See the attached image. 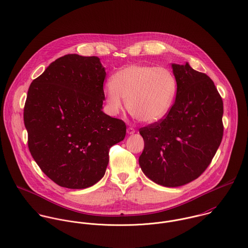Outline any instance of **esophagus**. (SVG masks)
<instances>
[{"label":"esophagus","mask_w":248,"mask_h":248,"mask_svg":"<svg viewBox=\"0 0 248 248\" xmlns=\"http://www.w3.org/2000/svg\"><path fill=\"white\" fill-rule=\"evenodd\" d=\"M135 133H136V130H135L134 128L130 127V128L127 129V134H128V135H134Z\"/></svg>","instance_id":"esophagus-1"}]
</instances>
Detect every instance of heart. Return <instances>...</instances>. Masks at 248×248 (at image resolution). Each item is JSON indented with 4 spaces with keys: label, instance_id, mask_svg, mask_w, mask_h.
Wrapping results in <instances>:
<instances>
[{
    "label": "heart",
    "instance_id": "b5f03b06",
    "mask_svg": "<svg viewBox=\"0 0 248 248\" xmlns=\"http://www.w3.org/2000/svg\"><path fill=\"white\" fill-rule=\"evenodd\" d=\"M174 73L163 67L131 65L116 71L104 87L108 110L117 114L127 100L129 111L146 124L162 120L170 111L177 95Z\"/></svg>",
    "mask_w": 248,
    "mask_h": 248
}]
</instances>
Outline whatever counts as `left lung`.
Masks as SVG:
<instances>
[{
	"label": "left lung",
	"instance_id": "left-lung-1",
	"mask_svg": "<svg viewBox=\"0 0 248 248\" xmlns=\"http://www.w3.org/2000/svg\"><path fill=\"white\" fill-rule=\"evenodd\" d=\"M176 100L160 121L140 129L145 176L165 187L200 177L209 166L223 136L222 99L211 78L188 63L172 64Z\"/></svg>",
	"mask_w": 248,
	"mask_h": 248
}]
</instances>
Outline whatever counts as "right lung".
<instances>
[{
    "instance_id": "1",
    "label": "right lung",
    "mask_w": 248,
    "mask_h": 248,
    "mask_svg": "<svg viewBox=\"0 0 248 248\" xmlns=\"http://www.w3.org/2000/svg\"><path fill=\"white\" fill-rule=\"evenodd\" d=\"M105 77L98 57L68 54L30 86L24 108L29 148L59 186L85 189L98 182L109 148L126 136L124 121L102 110Z\"/></svg>"
}]
</instances>
